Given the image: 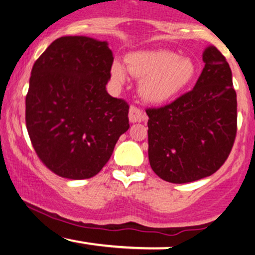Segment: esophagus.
<instances>
[{"instance_id": "34e87169", "label": "esophagus", "mask_w": 255, "mask_h": 255, "mask_svg": "<svg viewBox=\"0 0 255 255\" xmlns=\"http://www.w3.org/2000/svg\"><path fill=\"white\" fill-rule=\"evenodd\" d=\"M128 118L131 124H135V122H141L146 120V114L142 110H140L139 108L131 105L129 109V114H128Z\"/></svg>"}]
</instances>
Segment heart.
<instances>
[{
  "label": "heart",
  "instance_id": "heart-1",
  "mask_svg": "<svg viewBox=\"0 0 255 255\" xmlns=\"http://www.w3.org/2000/svg\"><path fill=\"white\" fill-rule=\"evenodd\" d=\"M126 63L130 74L141 79L139 91L142 99L152 104H162L176 97L197 74L192 58L169 50L134 52L127 56ZM127 69L121 61L115 60L111 63V78L119 84L125 83Z\"/></svg>",
  "mask_w": 255,
  "mask_h": 255
}]
</instances>
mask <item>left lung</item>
Segmentation results:
<instances>
[{"label":"left lung","instance_id":"8db88e82","mask_svg":"<svg viewBox=\"0 0 255 255\" xmlns=\"http://www.w3.org/2000/svg\"><path fill=\"white\" fill-rule=\"evenodd\" d=\"M192 91L172 103L147 109L148 160L162 180L187 183L223 165L236 136L238 101L225 57L213 45Z\"/></svg>","mask_w":255,"mask_h":255}]
</instances>
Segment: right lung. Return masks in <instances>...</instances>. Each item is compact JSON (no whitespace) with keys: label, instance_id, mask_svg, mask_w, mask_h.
Instances as JSON below:
<instances>
[{"label":"right lung","instance_id":"1","mask_svg":"<svg viewBox=\"0 0 255 255\" xmlns=\"http://www.w3.org/2000/svg\"><path fill=\"white\" fill-rule=\"evenodd\" d=\"M113 62L107 40L66 36L33 64L26 128L37 156L58 176L97 175L129 128V107L105 87Z\"/></svg>","mask_w":255,"mask_h":255}]
</instances>
